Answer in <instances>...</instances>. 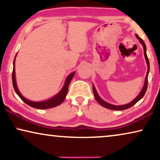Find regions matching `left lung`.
I'll list each match as a JSON object with an SVG mask.
<instances>
[{"instance_id": "left-lung-1", "label": "left lung", "mask_w": 160, "mask_h": 160, "mask_svg": "<svg viewBox=\"0 0 160 160\" xmlns=\"http://www.w3.org/2000/svg\"><path fill=\"white\" fill-rule=\"evenodd\" d=\"M136 37L138 38V40L140 41V42L142 43V45H143V50H144V56H145L146 62H147V65H148V71H147V74H146L145 83H144V86L143 87V89H142V90H141V92H140L139 95L137 96V98H135V99L133 100L132 102H130V103L126 104V105H123V106H114V105L109 104V103H108V102H105L104 100H102L101 98H100V96L98 95V94L97 92V91H96L95 87L93 86V92H94V95H95V98L96 100H97V101L99 102V103L102 106L105 107V108L111 109V110H117V111L125 110V109H128L129 108H130V107H132V106H134V105L138 101H139V100L143 97L144 95H145L146 89H147V86H148V73H149V61H148V58L147 57V54H146V47L145 43H144L143 39H141V38H140V37L138 36V35H136Z\"/></svg>"}]
</instances>
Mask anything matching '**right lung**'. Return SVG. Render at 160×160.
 Masks as SVG:
<instances>
[{
  "label": "right lung",
  "instance_id": "right-lung-1",
  "mask_svg": "<svg viewBox=\"0 0 160 160\" xmlns=\"http://www.w3.org/2000/svg\"><path fill=\"white\" fill-rule=\"evenodd\" d=\"M14 61L15 59L14 60V67H13V71H12V82H13V86H14V89L15 92L17 95H19V97L21 98L22 100H23L24 102H25L26 104H28V106L33 107L35 108H38V109H47V108H53V107H55L57 106H59V105L62 103V102L64 101L65 97H66V95L68 93V87H69V84L71 82V81L73 77L74 76V73L75 72H73L71 73L70 75L68 76L66 78V81H65L64 86H63L62 89H61V91L59 92L58 95L54 96L51 99L46 100V101H43V102H33V101H30L23 97L22 95H21L20 92H19L18 90V88L17 87V84H16V80H15V70H14Z\"/></svg>",
  "mask_w": 160,
  "mask_h": 160
}]
</instances>
